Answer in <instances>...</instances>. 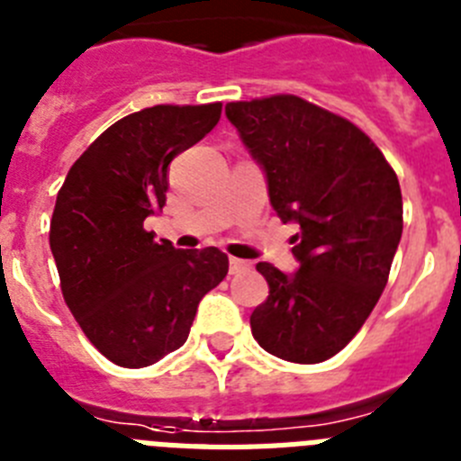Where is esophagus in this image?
Segmentation results:
<instances>
[{"instance_id": "esophagus-1", "label": "esophagus", "mask_w": 461, "mask_h": 461, "mask_svg": "<svg viewBox=\"0 0 461 461\" xmlns=\"http://www.w3.org/2000/svg\"><path fill=\"white\" fill-rule=\"evenodd\" d=\"M248 269H250V264H248L246 259H236V258L230 259V274H243V271Z\"/></svg>"}]
</instances>
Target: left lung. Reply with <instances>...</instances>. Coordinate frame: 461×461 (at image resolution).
Returning a JSON list of instances; mask_svg holds the SVG:
<instances>
[{
  "mask_svg": "<svg viewBox=\"0 0 461 461\" xmlns=\"http://www.w3.org/2000/svg\"><path fill=\"white\" fill-rule=\"evenodd\" d=\"M225 113L262 167L278 218L299 225L297 274L258 264L269 297L250 315L255 341L287 362H325L387 285L403 230L397 174L350 120L294 95L231 102Z\"/></svg>",
  "mask_w": 461,
  "mask_h": 461,
  "instance_id": "1",
  "label": "left lung"
}]
</instances>
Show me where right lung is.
<instances>
[{
  "label": "right lung",
  "mask_w": 461,
  "mask_h": 461,
  "mask_svg": "<svg viewBox=\"0 0 461 461\" xmlns=\"http://www.w3.org/2000/svg\"><path fill=\"white\" fill-rule=\"evenodd\" d=\"M222 104L125 115L76 159L58 192L50 250L71 315L118 366L141 369L187 341L197 306L227 276L218 248L178 250L143 230L167 203L171 159L218 125Z\"/></svg>",
  "instance_id": "1"
}]
</instances>
